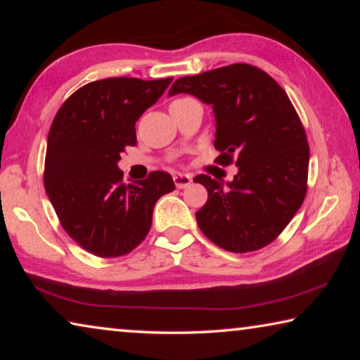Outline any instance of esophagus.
<instances>
[{"label":"esophagus","mask_w":360,"mask_h":360,"mask_svg":"<svg viewBox=\"0 0 360 360\" xmlns=\"http://www.w3.org/2000/svg\"><path fill=\"white\" fill-rule=\"evenodd\" d=\"M173 181H174V184H176V187H178V188H186V187L191 186L192 176L191 174L178 173V174L173 176Z\"/></svg>","instance_id":"esophagus-1"}]
</instances>
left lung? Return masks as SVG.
I'll return each mask as SVG.
<instances>
[{
  "label": "left lung",
  "instance_id": "left-lung-1",
  "mask_svg": "<svg viewBox=\"0 0 360 360\" xmlns=\"http://www.w3.org/2000/svg\"><path fill=\"white\" fill-rule=\"evenodd\" d=\"M187 94L212 108L217 162L235 158L227 184L208 174L195 182L208 200L195 212L198 227L219 248L249 252L276 238L307 193L309 148L294 106L275 79L246 63L181 77L168 96Z\"/></svg>",
  "mask_w": 360,
  "mask_h": 360
}]
</instances>
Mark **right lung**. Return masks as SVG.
<instances>
[{"mask_svg": "<svg viewBox=\"0 0 360 360\" xmlns=\"http://www.w3.org/2000/svg\"><path fill=\"white\" fill-rule=\"evenodd\" d=\"M173 77H109L90 82L58 109L47 136L44 187L72 240L98 257H120L141 243L173 178L152 172L122 182L120 152L136 144L135 125Z\"/></svg>", "mask_w": 360, "mask_h": 360, "instance_id": "obj_1", "label": "right lung"}]
</instances>
